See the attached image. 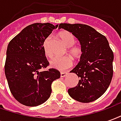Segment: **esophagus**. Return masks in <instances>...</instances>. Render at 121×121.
Returning <instances> with one entry per match:
<instances>
[{
  "mask_svg": "<svg viewBox=\"0 0 121 121\" xmlns=\"http://www.w3.org/2000/svg\"><path fill=\"white\" fill-rule=\"evenodd\" d=\"M67 73H66V72H61L60 73L61 77H65V76H67Z\"/></svg>",
  "mask_w": 121,
  "mask_h": 121,
  "instance_id": "obj_1",
  "label": "esophagus"
}]
</instances>
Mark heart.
Segmentation results:
<instances>
[{
  "instance_id": "b5f03b06",
  "label": "heart",
  "mask_w": 121,
  "mask_h": 121,
  "mask_svg": "<svg viewBox=\"0 0 121 121\" xmlns=\"http://www.w3.org/2000/svg\"><path fill=\"white\" fill-rule=\"evenodd\" d=\"M58 37L61 40L63 44L67 47V54L73 58L74 60H78L82 54V49L80 46L74 45L75 38L71 32L67 30H62L58 33ZM50 37H47L43 43V50L45 56L49 58H52V54L49 49V42ZM73 64V61L70 57L65 56L61 58H54L50 61V66L54 69L60 71H64L71 67Z\"/></svg>"
}]
</instances>
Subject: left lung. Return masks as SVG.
<instances>
[{"instance_id":"1","label":"left lung","mask_w":121,"mask_h":121,"mask_svg":"<svg viewBox=\"0 0 121 121\" xmlns=\"http://www.w3.org/2000/svg\"><path fill=\"white\" fill-rule=\"evenodd\" d=\"M58 28L71 32L81 45L82 54L71 71L80 78L78 85L68 89L71 97L88 103L103 95L112 81L113 52L106 37L88 25L61 23Z\"/></svg>"}]
</instances>
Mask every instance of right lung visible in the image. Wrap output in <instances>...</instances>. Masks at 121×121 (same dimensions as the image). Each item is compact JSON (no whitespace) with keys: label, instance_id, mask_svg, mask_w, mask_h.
<instances>
[{"label":"right lung","instance_id":"1","mask_svg":"<svg viewBox=\"0 0 121 121\" xmlns=\"http://www.w3.org/2000/svg\"><path fill=\"white\" fill-rule=\"evenodd\" d=\"M58 25L34 23L25 28L9 41L4 71L12 95L21 104L37 106L50 97L53 81L60 78L56 69L40 72L49 62L43 43Z\"/></svg>","mask_w":121,"mask_h":121}]
</instances>
